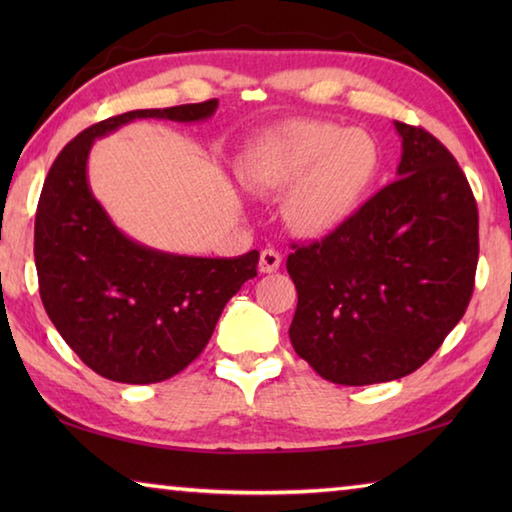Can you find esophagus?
<instances>
[{
	"label": "esophagus",
	"instance_id": "34e87169",
	"mask_svg": "<svg viewBox=\"0 0 512 512\" xmlns=\"http://www.w3.org/2000/svg\"><path fill=\"white\" fill-rule=\"evenodd\" d=\"M282 264V255L275 248H264L259 253V271L262 273H275Z\"/></svg>",
	"mask_w": 512,
	"mask_h": 512
}]
</instances>
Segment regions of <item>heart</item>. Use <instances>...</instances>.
I'll return each instance as SVG.
<instances>
[{
    "label": "heart",
    "instance_id": "b5f03b06",
    "mask_svg": "<svg viewBox=\"0 0 512 512\" xmlns=\"http://www.w3.org/2000/svg\"><path fill=\"white\" fill-rule=\"evenodd\" d=\"M248 176L271 192H291L287 219L302 235H327L359 210L381 169V149L361 128L289 121L268 131L246 158Z\"/></svg>",
    "mask_w": 512,
    "mask_h": 512
}]
</instances>
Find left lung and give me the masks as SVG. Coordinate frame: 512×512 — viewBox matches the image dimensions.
<instances>
[{"instance_id": "1", "label": "left lung", "mask_w": 512, "mask_h": 512, "mask_svg": "<svg viewBox=\"0 0 512 512\" xmlns=\"http://www.w3.org/2000/svg\"><path fill=\"white\" fill-rule=\"evenodd\" d=\"M397 180L341 228L293 244L291 345L320 377L368 386L411 375L463 318L479 262V210L436 137L395 121Z\"/></svg>"}]
</instances>
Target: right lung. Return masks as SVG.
Returning a JSON list of instances; mask_svg holds the SVG:
<instances>
[{
	"label": "right lung",
	"instance_id": "add662e5",
	"mask_svg": "<svg viewBox=\"0 0 512 512\" xmlns=\"http://www.w3.org/2000/svg\"><path fill=\"white\" fill-rule=\"evenodd\" d=\"M219 101L131 110L85 128L42 185L36 212L40 298L51 323L85 366L121 384H155L185 370L210 341L259 253L221 259L160 253L115 228L88 185L97 137L133 119L201 121Z\"/></svg>",
	"mask_w": 512,
	"mask_h": 512
}]
</instances>
